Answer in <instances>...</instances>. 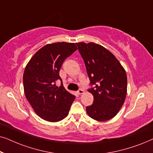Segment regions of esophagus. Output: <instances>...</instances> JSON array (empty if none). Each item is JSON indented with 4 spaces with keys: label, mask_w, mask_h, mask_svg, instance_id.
<instances>
[{
    "label": "esophagus",
    "mask_w": 153,
    "mask_h": 153,
    "mask_svg": "<svg viewBox=\"0 0 153 153\" xmlns=\"http://www.w3.org/2000/svg\"><path fill=\"white\" fill-rule=\"evenodd\" d=\"M77 93L79 94V95H81V94H83L84 93V91H83V89H79L78 91H77Z\"/></svg>",
    "instance_id": "34e87169"
}]
</instances>
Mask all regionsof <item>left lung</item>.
<instances>
[{
  "label": "left lung",
  "instance_id": "8db88e82",
  "mask_svg": "<svg viewBox=\"0 0 153 153\" xmlns=\"http://www.w3.org/2000/svg\"><path fill=\"white\" fill-rule=\"evenodd\" d=\"M84 60L93 95V104L86 107L88 116L104 122L116 116L127 95V79L125 69L112 53L94 42H78Z\"/></svg>",
  "mask_w": 153,
  "mask_h": 153
}]
</instances>
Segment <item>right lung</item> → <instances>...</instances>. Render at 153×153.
Listing matches in <instances>:
<instances>
[{
  "mask_svg": "<svg viewBox=\"0 0 153 153\" xmlns=\"http://www.w3.org/2000/svg\"><path fill=\"white\" fill-rule=\"evenodd\" d=\"M77 50L74 43L48 44L39 49L25 68L23 82L26 97L38 116L49 122L67 117L75 96L62 85L59 72L65 60ZM62 82V81H61Z\"/></svg>",
  "mask_w": 153,
  "mask_h": 153,
  "instance_id": "obj_1",
  "label": "right lung"
}]
</instances>
